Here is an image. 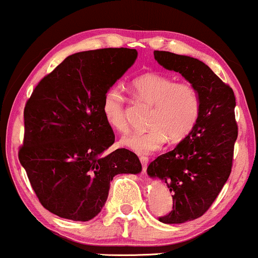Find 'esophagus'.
<instances>
[{
  "instance_id": "34e87169",
  "label": "esophagus",
  "mask_w": 258,
  "mask_h": 258,
  "mask_svg": "<svg viewBox=\"0 0 258 258\" xmlns=\"http://www.w3.org/2000/svg\"><path fill=\"white\" fill-rule=\"evenodd\" d=\"M139 160H141V164H142V166H143V171L146 172L147 166H148V161H149V159L146 158V156H141Z\"/></svg>"
}]
</instances>
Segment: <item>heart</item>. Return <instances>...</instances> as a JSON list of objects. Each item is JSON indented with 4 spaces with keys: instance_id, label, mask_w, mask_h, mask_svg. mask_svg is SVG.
Returning a JSON list of instances; mask_svg holds the SVG:
<instances>
[{
    "instance_id": "1",
    "label": "heart",
    "mask_w": 258,
    "mask_h": 258,
    "mask_svg": "<svg viewBox=\"0 0 258 258\" xmlns=\"http://www.w3.org/2000/svg\"><path fill=\"white\" fill-rule=\"evenodd\" d=\"M133 96L153 105L147 131L132 132L121 139V144L138 155H149L166 144L168 138L179 142L190 135L197 126L201 110L199 91L188 82H177L158 73H147L133 80ZM103 116L117 132L128 130L125 114V97L112 87L102 103Z\"/></svg>"
}]
</instances>
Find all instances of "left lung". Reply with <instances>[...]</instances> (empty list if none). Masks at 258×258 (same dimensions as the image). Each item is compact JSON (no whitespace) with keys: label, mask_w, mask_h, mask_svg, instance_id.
<instances>
[{"label":"left lung","mask_w":258,"mask_h":258,"mask_svg":"<svg viewBox=\"0 0 258 258\" xmlns=\"http://www.w3.org/2000/svg\"><path fill=\"white\" fill-rule=\"evenodd\" d=\"M154 58L194 85L201 98L199 120L190 135L147 168L150 178L161 179L172 193V211L159 221L179 224L205 214L229 177L238 137L235 96L199 59L165 51H154Z\"/></svg>","instance_id":"8db88e82"}]
</instances>
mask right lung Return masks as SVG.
Instances as JSON below:
<instances>
[{
  "mask_svg": "<svg viewBox=\"0 0 258 258\" xmlns=\"http://www.w3.org/2000/svg\"><path fill=\"white\" fill-rule=\"evenodd\" d=\"M137 55L130 48L74 53L38 82L26 102L19 161L52 214L90 221L105 205L116 174L142 171L130 150L105 154L115 136L102 112L105 93Z\"/></svg>",
  "mask_w": 258,
  "mask_h": 258,
  "instance_id": "right-lung-1",
  "label": "right lung"
}]
</instances>
